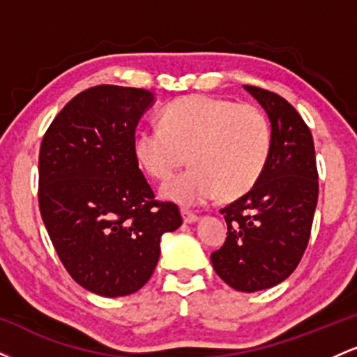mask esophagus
Listing matches in <instances>:
<instances>
[{"mask_svg":"<svg viewBox=\"0 0 357 357\" xmlns=\"http://www.w3.org/2000/svg\"><path fill=\"white\" fill-rule=\"evenodd\" d=\"M181 215H183L184 223H195V221L198 220V215L192 213L191 210H188V208H181Z\"/></svg>","mask_w":357,"mask_h":357,"instance_id":"obj_1","label":"esophagus"}]
</instances>
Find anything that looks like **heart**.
Instances as JSON below:
<instances>
[{
  "mask_svg": "<svg viewBox=\"0 0 357 357\" xmlns=\"http://www.w3.org/2000/svg\"><path fill=\"white\" fill-rule=\"evenodd\" d=\"M272 126L264 110L211 96H188L161 110V126L139 130L134 153L146 173L173 178L190 159V171L162 186V195L184 204L221 195L235 199L264 174L272 153Z\"/></svg>",
  "mask_w": 357,
  "mask_h": 357,
  "instance_id": "heart-1",
  "label": "heart"
}]
</instances>
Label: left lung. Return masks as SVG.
<instances>
[{"instance_id": "obj_1", "label": "left lung", "mask_w": 357, "mask_h": 357, "mask_svg": "<svg viewBox=\"0 0 357 357\" xmlns=\"http://www.w3.org/2000/svg\"><path fill=\"white\" fill-rule=\"evenodd\" d=\"M272 124V153L247 195L221 208L227 240L211 253L223 282L257 292L284 282L302 260L319 196L314 139L304 119L275 92L245 85Z\"/></svg>"}]
</instances>
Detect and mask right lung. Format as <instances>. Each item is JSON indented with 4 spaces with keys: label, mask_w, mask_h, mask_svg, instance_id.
Wrapping results in <instances>:
<instances>
[{
    "label": "right lung",
    "mask_w": 357,
    "mask_h": 357,
    "mask_svg": "<svg viewBox=\"0 0 357 357\" xmlns=\"http://www.w3.org/2000/svg\"><path fill=\"white\" fill-rule=\"evenodd\" d=\"M149 90L96 85L60 110L38 158V204L65 270L104 297L137 292L161 236L181 227L178 204L155 199L134 153Z\"/></svg>",
    "instance_id": "obj_1"
}]
</instances>
